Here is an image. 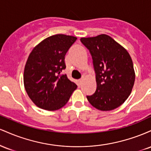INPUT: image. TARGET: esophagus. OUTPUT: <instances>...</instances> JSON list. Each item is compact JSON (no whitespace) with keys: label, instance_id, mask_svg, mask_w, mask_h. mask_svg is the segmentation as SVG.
I'll return each mask as SVG.
<instances>
[{"label":"esophagus","instance_id":"1","mask_svg":"<svg viewBox=\"0 0 151 151\" xmlns=\"http://www.w3.org/2000/svg\"><path fill=\"white\" fill-rule=\"evenodd\" d=\"M81 83H82V79H79V80L77 81L78 86H80L81 84Z\"/></svg>","mask_w":151,"mask_h":151}]
</instances>
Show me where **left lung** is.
<instances>
[{
	"instance_id": "left-lung-1",
	"label": "left lung",
	"mask_w": 151,
	"mask_h": 151,
	"mask_svg": "<svg viewBox=\"0 0 151 151\" xmlns=\"http://www.w3.org/2000/svg\"><path fill=\"white\" fill-rule=\"evenodd\" d=\"M89 50L96 74V89L86 96L89 103L101 111L118 108L127 99L135 81L131 56L125 48L107 35L82 37Z\"/></svg>"
}]
</instances>
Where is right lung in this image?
Segmentation results:
<instances>
[{"label": "right lung", "mask_w": 151, "mask_h": 151, "mask_svg": "<svg viewBox=\"0 0 151 151\" xmlns=\"http://www.w3.org/2000/svg\"><path fill=\"white\" fill-rule=\"evenodd\" d=\"M74 36H50L31 52L24 70V86L39 108L55 111L63 107L77 89L75 83L61 74L66 68L65 56L77 40Z\"/></svg>", "instance_id": "right-lung-1"}]
</instances>
